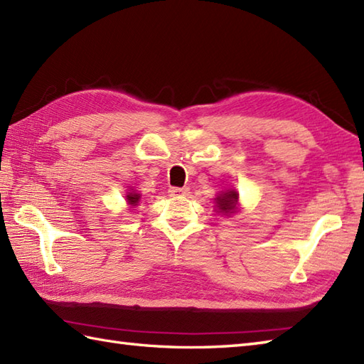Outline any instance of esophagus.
I'll return each instance as SVG.
<instances>
[{
  "label": "esophagus",
  "mask_w": 364,
  "mask_h": 364,
  "mask_svg": "<svg viewBox=\"0 0 364 364\" xmlns=\"http://www.w3.org/2000/svg\"><path fill=\"white\" fill-rule=\"evenodd\" d=\"M189 189L188 188H171L168 189V196L171 197H183V196H188Z\"/></svg>",
  "instance_id": "1"
}]
</instances>
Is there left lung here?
I'll use <instances>...</instances> for the list:
<instances>
[{
	"label": "left lung",
	"instance_id": "1",
	"mask_svg": "<svg viewBox=\"0 0 364 364\" xmlns=\"http://www.w3.org/2000/svg\"><path fill=\"white\" fill-rule=\"evenodd\" d=\"M237 201H239V192H235V189L222 192L220 196H217L215 198L218 213H223L226 215L234 214L235 209H237Z\"/></svg>",
	"mask_w": 364,
	"mask_h": 364
}]
</instances>
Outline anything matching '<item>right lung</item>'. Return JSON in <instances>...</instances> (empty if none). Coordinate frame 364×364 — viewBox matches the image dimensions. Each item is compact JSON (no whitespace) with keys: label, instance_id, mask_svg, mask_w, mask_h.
Wrapping results in <instances>:
<instances>
[{"label":"right lung","instance_id":"right-lung-1","mask_svg":"<svg viewBox=\"0 0 364 364\" xmlns=\"http://www.w3.org/2000/svg\"><path fill=\"white\" fill-rule=\"evenodd\" d=\"M139 198H141V196L136 192H129V196H127V201H129V205H132V206H136Z\"/></svg>","mask_w":364,"mask_h":364}]
</instances>
